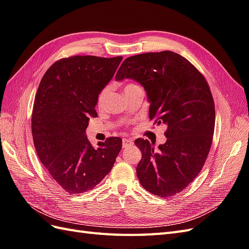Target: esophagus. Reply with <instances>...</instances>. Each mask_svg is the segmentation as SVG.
<instances>
[{
	"mask_svg": "<svg viewBox=\"0 0 249 249\" xmlns=\"http://www.w3.org/2000/svg\"><path fill=\"white\" fill-rule=\"evenodd\" d=\"M131 144H132V140L131 139H123V143H122L123 148H126L127 146H129Z\"/></svg>",
	"mask_w": 249,
	"mask_h": 249,
	"instance_id": "obj_1",
	"label": "esophagus"
}]
</instances>
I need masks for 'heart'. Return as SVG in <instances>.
<instances>
[{
	"mask_svg": "<svg viewBox=\"0 0 249 249\" xmlns=\"http://www.w3.org/2000/svg\"><path fill=\"white\" fill-rule=\"evenodd\" d=\"M133 86H137V85H135V84H128V85H126L124 90H126V89H129V88H131V87H133ZM107 93H108V88L103 89V90H102V92L100 93L99 98H98V104H99L100 106L104 103V101H105V98H106Z\"/></svg>",
	"mask_w": 249,
	"mask_h": 249,
	"instance_id": "heart-1",
	"label": "heart"
}]
</instances>
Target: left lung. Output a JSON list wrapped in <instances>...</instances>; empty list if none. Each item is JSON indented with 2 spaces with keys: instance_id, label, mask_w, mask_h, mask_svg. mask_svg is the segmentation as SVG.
Segmentation results:
<instances>
[{
  "instance_id": "left-lung-1",
  "label": "left lung",
  "mask_w": 249,
  "mask_h": 249,
  "mask_svg": "<svg viewBox=\"0 0 249 249\" xmlns=\"http://www.w3.org/2000/svg\"><path fill=\"white\" fill-rule=\"evenodd\" d=\"M124 79L144 87L150 120L167 126L166 142L158 148L148 140L135 141L142 151L139 181L152 195L174 196L199 175L213 143L215 113L209 86L193 64L173 52L129 56L116 75Z\"/></svg>"
}]
</instances>
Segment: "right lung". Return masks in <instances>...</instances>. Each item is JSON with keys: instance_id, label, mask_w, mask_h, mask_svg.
Segmentation results:
<instances>
[{"instance_id": "right-lung-1", "label": "right lung", "mask_w": 249, "mask_h": 249, "mask_svg": "<svg viewBox=\"0 0 249 249\" xmlns=\"http://www.w3.org/2000/svg\"><path fill=\"white\" fill-rule=\"evenodd\" d=\"M122 56L74 55L56 61L36 94L31 131L37 157L52 179L66 193L92 189L109 174L122 139L108 138L94 148L86 137L89 118Z\"/></svg>"}]
</instances>
